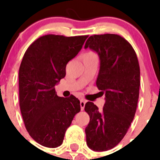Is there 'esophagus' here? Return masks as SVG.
<instances>
[{"label":"esophagus","mask_w":160,"mask_h":160,"mask_svg":"<svg viewBox=\"0 0 160 160\" xmlns=\"http://www.w3.org/2000/svg\"><path fill=\"white\" fill-rule=\"evenodd\" d=\"M85 103H86V101L84 100H80V109L81 110H83V109H85Z\"/></svg>","instance_id":"1"}]
</instances>
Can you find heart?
I'll return each instance as SVG.
<instances>
[{"label": "heart", "instance_id": "b5f03b06", "mask_svg": "<svg viewBox=\"0 0 160 160\" xmlns=\"http://www.w3.org/2000/svg\"><path fill=\"white\" fill-rule=\"evenodd\" d=\"M87 54H90V53H87Z\"/></svg>", "mask_w": 160, "mask_h": 160}]
</instances>
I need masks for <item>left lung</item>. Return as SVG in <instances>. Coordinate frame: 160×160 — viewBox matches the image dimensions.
<instances>
[{
    "label": "left lung",
    "mask_w": 160,
    "mask_h": 160,
    "mask_svg": "<svg viewBox=\"0 0 160 160\" xmlns=\"http://www.w3.org/2000/svg\"><path fill=\"white\" fill-rule=\"evenodd\" d=\"M100 57L96 85L105 94L102 110L93 102L85 104L90 115L85 128L86 143L95 151L113 149L126 134L136 112L140 70L132 46L119 35H94L85 42Z\"/></svg>",
    "instance_id": "left-lung-1"
}]
</instances>
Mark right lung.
<instances>
[{
	"instance_id": "add662e5",
	"label": "right lung",
	"mask_w": 160,
	"mask_h": 160,
	"mask_svg": "<svg viewBox=\"0 0 160 160\" xmlns=\"http://www.w3.org/2000/svg\"><path fill=\"white\" fill-rule=\"evenodd\" d=\"M88 36L46 35L26 50L19 69V98L24 124L32 139L48 148L62 144L66 129L80 111V100L56 95L55 85L65 76L67 63Z\"/></svg>"
}]
</instances>
